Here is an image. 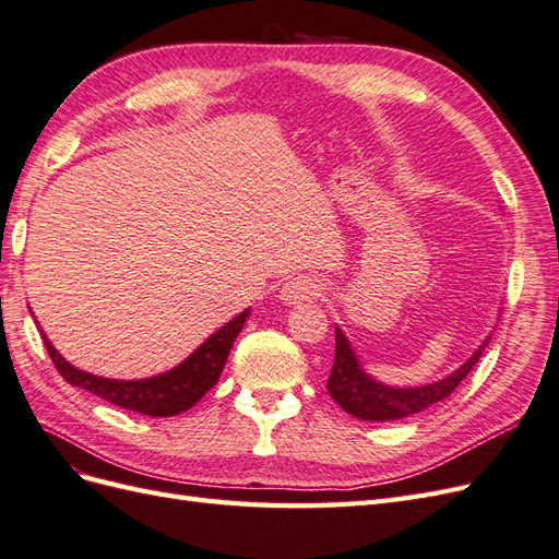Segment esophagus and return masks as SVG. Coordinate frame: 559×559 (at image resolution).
<instances>
[{"mask_svg":"<svg viewBox=\"0 0 559 559\" xmlns=\"http://www.w3.org/2000/svg\"><path fill=\"white\" fill-rule=\"evenodd\" d=\"M319 292V286L308 280V277H294L286 282L282 289H280V300H284L286 306H296L300 300H310L314 298Z\"/></svg>","mask_w":559,"mask_h":559,"instance_id":"esophagus-1","label":"esophagus"}]
</instances>
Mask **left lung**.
<instances>
[{
    "label": "left lung",
    "mask_w": 559,
    "mask_h": 559,
    "mask_svg": "<svg viewBox=\"0 0 559 559\" xmlns=\"http://www.w3.org/2000/svg\"><path fill=\"white\" fill-rule=\"evenodd\" d=\"M489 343V335L478 345V349L443 380H436L419 386H392L378 382L373 376L366 373L357 352L352 349L347 335L335 326V361L326 389L331 399L341 408L354 417L366 421H392L417 415L431 408L433 403L448 399L460 382L471 373V368L478 364L483 349Z\"/></svg>",
    "instance_id": "8db88e82"
}]
</instances>
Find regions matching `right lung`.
I'll use <instances>...</instances> for the list:
<instances>
[{
  "mask_svg": "<svg viewBox=\"0 0 559 559\" xmlns=\"http://www.w3.org/2000/svg\"><path fill=\"white\" fill-rule=\"evenodd\" d=\"M249 312L251 310L247 308L245 312L230 319L226 326L214 331L207 341L195 352H191L179 366L170 368L167 373L144 380H111L86 373V370H79L76 366L67 361L62 354L50 345L44 331L41 337L50 359H53L56 368L60 370V376L70 384L86 389V392L118 405V408L148 417H173L193 408V405L216 384L226 366L235 337H238L245 321L249 319Z\"/></svg>",
  "mask_w": 559,
  "mask_h": 559,
  "instance_id": "obj_1",
  "label": "right lung"
}]
</instances>
